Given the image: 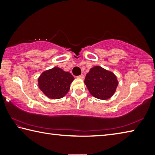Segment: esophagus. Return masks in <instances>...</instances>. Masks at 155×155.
<instances>
[{"label":"esophagus","mask_w":155,"mask_h":155,"mask_svg":"<svg viewBox=\"0 0 155 155\" xmlns=\"http://www.w3.org/2000/svg\"><path fill=\"white\" fill-rule=\"evenodd\" d=\"M77 78H81V79L83 80L84 78H85V76H84L83 74H81V75H80V76H78V77H77Z\"/></svg>","instance_id":"esophagus-1"}]
</instances>
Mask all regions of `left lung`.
<instances>
[{
	"instance_id": "8db88e82",
	"label": "left lung",
	"mask_w": 155,
	"mask_h": 155,
	"mask_svg": "<svg viewBox=\"0 0 155 155\" xmlns=\"http://www.w3.org/2000/svg\"><path fill=\"white\" fill-rule=\"evenodd\" d=\"M85 84L94 97L107 100L115 94L118 81L114 72L99 65H95L86 75Z\"/></svg>"
}]
</instances>
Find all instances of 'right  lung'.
<instances>
[{"label": "right lung", "instance_id": "obj_1", "mask_svg": "<svg viewBox=\"0 0 155 155\" xmlns=\"http://www.w3.org/2000/svg\"><path fill=\"white\" fill-rule=\"evenodd\" d=\"M74 80L70 72L56 66L41 73L38 79V87L48 98L59 99L66 95Z\"/></svg>", "mask_w": 155, "mask_h": 155}]
</instances>
